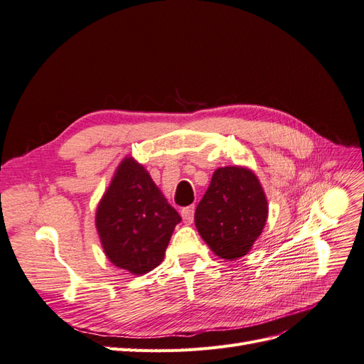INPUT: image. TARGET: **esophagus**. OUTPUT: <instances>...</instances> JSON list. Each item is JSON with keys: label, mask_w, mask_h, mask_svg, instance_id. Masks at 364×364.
<instances>
[{"label": "esophagus", "mask_w": 364, "mask_h": 364, "mask_svg": "<svg viewBox=\"0 0 364 364\" xmlns=\"http://www.w3.org/2000/svg\"><path fill=\"white\" fill-rule=\"evenodd\" d=\"M181 215H182L185 223H188V225L193 223V220H194V206L183 208L182 211H181Z\"/></svg>", "instance_id": "esophagus-1"}]
</instances>
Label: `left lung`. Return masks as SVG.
<instances>
[{
	"mask_svg": "<svg viewBox=\"0 0 364 364\" xmlns=\"http://www.w3.org/2000/svg\"><path fill=\"white\" fill-rule=\"evenodd\" d=\"M267 215V199L255 173L234 165L214 171L196 208L194 223L217 257L234 261L252 249Z\"/></svg>",
	"mask_w": 364,
	"mask_h": 364,
	"instance_id": "left-lung-1",
	"label": "left lung"
}]
</instances>
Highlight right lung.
<instances>
[{
    "mask_svg": "<svg viewBox=\"0 0 364 364\" xmlns=\"http://www.w3.org/2000/svg\"><path fill=\"white\" fill-rule=\"evenodd\" d=\"M178 211L132 156L124 158L97 206L95 226L103 250L114 266L144 274L164 259Z\"/></svg>",
    "mask_w": 364,
    "mask_h": 364,
    "instance_id": "right-lung-1",
    "label": "right lung"
}]
</instances>
